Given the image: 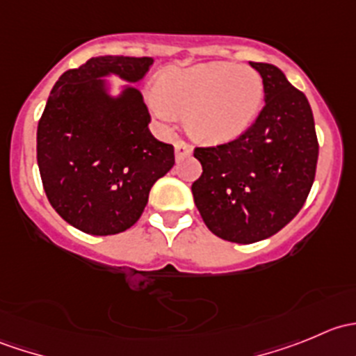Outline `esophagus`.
Wrapping results in <instances>:
<instances>
[{"label":"esophagus","instance_id":"34e87169","mask_svg":"<svg viewBox=\"0 0 356 356\" xmlns=\"http://www.w3.org/2000/svg\"><path fill=\"white\" fill-rule=\"evenodd\" d=\"M191 153H193V148L188 145V143L184 141L175 143V158H177V160H182V158L189 156Z\"/></svg>","mask_w":356,"mask_h":356}]
</instances>
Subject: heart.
<instances>
[{
    "label": "heart",
    "instance_id": "1",
    "mask_svg": "<svg viewBox=\"0 0 356 356\" xmlns=\"http://www.w3.org/2000/svg\"><path fill=\"white\" fill-rule=\"evenodd\" d=\"M264 95V79L253 68L208 62L161 70L149 108L163 124L186 113L189 136L222 145L248 131L260 113Z\"/></svg>",
    "mask_w": 356,
    "mask_h": 356
}]
</instances>
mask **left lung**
<instances>
[{
    "instance_id": "obj_1",
    "label": "left lung",
    "mask_w": 356,
    "mask_h": 356,
    "mask_svg": "<svg viewBox=\"0 0 356 356\" xmlns=\"http://www.w3.org/2000/svg\"><path fill=\"white\" fill-rule=\"evenodd\" d=\"M250 65L264 79L265 106L238 139L195 149L203 174L191 186L207 227L239 245L270 238L296 217L314 184L318 158L307 96L281 68Z\"/></svg>"
}]
</instances>
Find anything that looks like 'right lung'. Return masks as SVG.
<instances>
[{
    "mask_svg": "<svg viewBox=\"0 0 356 356\" xmlns=\"http://www.w3.org/2000/svg\"><path fill=\"white\" fill-rule=\"evenodd\" d=\"M143 56H96L67 70L38 124V165L56 213L79 231L110 236L136 224L149 189L175 163L174 146L149 132V111L134 86L118 96L103 77L139 82Z\"/></svg>",
    "mask_w": 356,
    "mask_h": 356,
    "instance_id": "add662e5",
    "label": "right lung"
}]
</instances>
